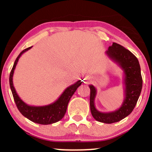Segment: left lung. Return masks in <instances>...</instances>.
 I'll return each instance as SVG.
<instances>
[{
  "instance_id": "obj_1",
  "label": "left lung",
  "mask_w": 152,
  "mask_h": 152,
  "mask_svg": "<svg viewBox=\"0 0 152 152\" xmlns=\"http://www.w3.org/2000/svg\"><path fill=\"white\" fill-rule=\"evenodd\" d=\"M106 54L118 64L124 73V99L121 106L115 111L110 113L99 112L95 107L96 89L93 85H89L90 89V106L93 117L97 121L104 124L118 122L128 116L132 112L141 93L142 79L138 59L126 48L113 42L106 51Z\"/></svg>"
}]
</instances>
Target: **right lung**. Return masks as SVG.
<instances>
[{
  "mask_svg": "<svg viewBox=\"0 0 152 152\" xmlns=\"http://www.w3.org/2000/svg\"><path fill=\"white\" fill-rule=\"evenodd\" d=\"M30 48H31V47L26 48L25 50L20 52V53L17 57L16 60L14 63L13 67L11 70L10 75V85L12 95H13L14 100H15L18 110L20 112L21 114L24 117L28 118V120L31 121L32 122L42 124V125L56 123V122L60 121L65 116L67 104H68L70 98L77 90L78 87L82 85V82H81V80H79L73 85L69 86L65 89V91L62 93V94L59 96V98L56 102L48 105L36 107V106H30L26 104L19 97L15 90V87L13 85V75L15 67H16L17 64H18L21 55Z\"/></svg>",
  "mask_w": 152,
  "mask_h": 152,
  "instance_id": "right-lung-1",
  "label": "right lung"
}]
</instances>
